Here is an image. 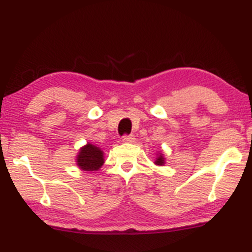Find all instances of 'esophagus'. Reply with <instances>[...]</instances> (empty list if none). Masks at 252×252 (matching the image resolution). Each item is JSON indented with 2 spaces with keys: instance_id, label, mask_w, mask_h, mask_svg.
Masks as SVG:
<instances>
[{
  "instance_id": "esophagus-1",
  "label": "esophagus",
  "mask_w": 252,
  "mask_h": 252,
  "mask_svg": "<svg viewBox=\"0 0 252 252\" xmlns=\"http://www.w3.org/2000/svg\"><path fill=\"white\" fill-rule=\"evenodd\" d=\"M122 141H123V142H126V143H132L135 141V136L132 134L124 135L122 137Z\"/></svg>"
}]
</instances>
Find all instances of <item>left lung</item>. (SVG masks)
Segmentation results:
<instances>
[{
    "label": "left lung",
    "instance_id": "obj_1",
    "mask_svg": "<svg viewBox=\"0 0 252 252\" xmlns=\"http://www.w3.org/2000/svg\"><path fill=\"white\" fill-rule=\"evenodd\" d=\"M155 163L158 164V166H163V164H164V158H163L162 153H158V158H156V160H155Z\"/></svg>",
    "mask_w": 252,
    "mask_h": 252
}]
</instances>
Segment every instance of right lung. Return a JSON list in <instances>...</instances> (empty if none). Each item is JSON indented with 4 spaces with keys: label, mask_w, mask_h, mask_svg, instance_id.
I'll return each mask as SVG.
<instances>
[{
    "label": "right lung",
    "mask_w": 252,
    "mask_h": 252,
    "mask_svg": "<svg viewBox=\"0 0 252 252\" xmlns=\"http://www.w3.org/2000/svg\"><path fill=\"white\" fill-rule=\"evenodd\" d=\"M104 163V153L100 148L88 143L80 148L77 156V166L85 172H94L98 170Z\"/></svg>",
    "instance_id": "obj_1"
}]
</instances>
